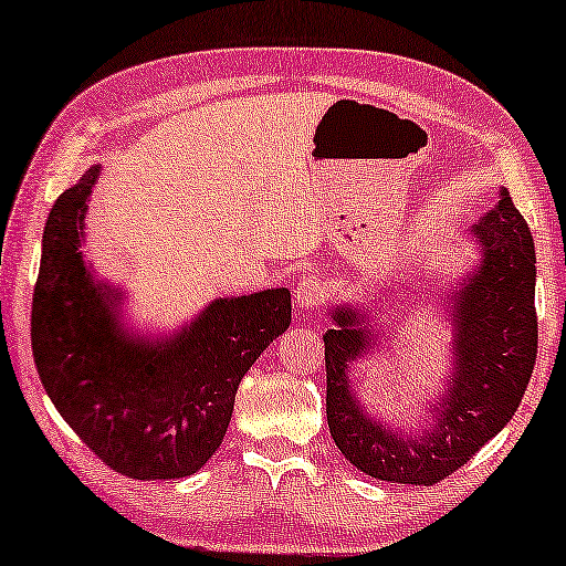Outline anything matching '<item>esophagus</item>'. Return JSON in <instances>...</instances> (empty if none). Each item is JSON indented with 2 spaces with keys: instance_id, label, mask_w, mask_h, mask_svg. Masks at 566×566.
Returning <instances> with one entry per match:
<instances>
[{
  "instance_id": "obj_1",
  "label": "esophagus",
  "mask_w": 566,
  "mask_h": 566,
  "mask_svg": "<svg viewBox=\"0 0 566 566\" xmlns=\"http://www.w3.org/2000/svg\"><path fill=\"white\" fill-rule=\"evenodd\" d=\"M327 293H324V283L316 275H308L304 281L296 283V304L304 312H312V308L322 306Z\"/></svg>"
}]
</instances>
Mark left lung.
I'll return each mask as SVG.
<instances>
[{
    "instance_id": "left-lung-1",
    "label": "left lung",
    "mask_w": 566,
    "mask_h": 566,
    "mask_svg": "<svg viewBox=\"0 0 566 566\" xmlns=\"http://www.w3.org/2000/svg\"><path fill=\"white\" fill-rule=\"evenodd\" d=\"M482 262L446 298L453 308V370L448 391L430 407L432 428L405 436L378 422L353 389V360L370 347L358 308L339 306L324 332L327 422L335 446L363 474L432 486L461 469L513 420L538 350L536 247L510 192L471 227Z\"/></svg>"
}]
</instances>
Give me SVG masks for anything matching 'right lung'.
Instances as JSON below:
<instances>
[{
	"instance_id": "right-lung-1",
	"label": "right lung",
	"mask_w": 566,
	"mask_h": 566,
	"mask_svg": "<svg viewBox=\"0 0 566 566\" xmlns=\"http://www.w3.org/2000/svg\"><path fill=\"white\" fill-rule=\"evenodd\" d=\"M92 167L53 203L33 291V358L53 407L97 459L130 479L196 474L227 436L234 394L291 324V291L216 298L175 337L151 343L115 322L118 291L84 262Z\"/></svg>"
}]
</instances>
